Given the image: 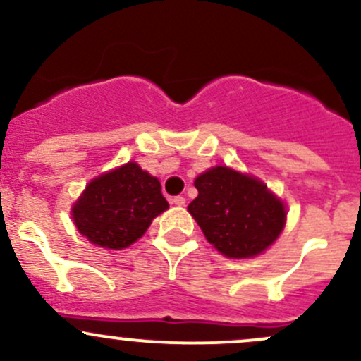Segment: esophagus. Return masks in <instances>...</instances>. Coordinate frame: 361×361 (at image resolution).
<instances>
[{"mask_svg": "<svg viewBox=\"0 0 361 361\" xmlns=\"http://www.w3.org/2000/svg\"><path fill=\"white\" fill-rule=\"evenodd\" d=\"M171 202H173L174 206H185V204H187V199H185L183 195H176V197H173V200H171Z\"/></svg>", "mask_w": 361, "mask_h": 361, "instance_id": "34e87169", "label": "esophagus"}]
</instances>
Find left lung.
<instances>
[{"label":"left lung","instance_id":"obj_1","mask_svg":"<svg viewBox=\"0 0 361 361\" xmlns=\"http://www.w3.org/2000/svg\"><path fill=\"white\" fill-rule=\"evenodd\" d=\"M188 211L207 240L228 257H252L268 249L286 225V207L256 178L216 166L195 180Z\"/></svg>","mask_w":361,"mask_h":361}]
</instances>
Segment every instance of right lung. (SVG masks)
I'll list each match as a JSON object with an SVG mask.
<instances>
[{
    "label": "right lung",
    "instance_id": "obj_1",
    "mask_svg": "<svg viewBox=\"0 0 361 361\" xmlns=\"http://www.w3.org/2000/svg\"><path fill=\"white\" fill-rule=\"evenodd\" d=\"M168 207L157 178L128 162L90 181L72 207V218L90 242L123 249L138 240L152 219Z\"/></svg>",
    "mask_w": 361,
    "mask_h": 361
}]
</instances>
